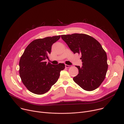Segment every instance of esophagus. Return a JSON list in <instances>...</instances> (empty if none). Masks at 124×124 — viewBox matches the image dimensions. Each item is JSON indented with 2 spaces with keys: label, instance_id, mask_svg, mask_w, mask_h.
Wrapping results in <instances>:
<instances>
[{
  "label": "esophagus",
  "instance_id": "1",
  "mask_svg": "<svg viewBox=\"0 0 124 124\" xmlns=\"http://www.w3.org/2000/svg\"><path fill=\"white\" fill-rule=\"evenodd\" d=\"M65 67L67 68H70V65H68V64H65Z\"/></svg>",
  "mask_w": 124,
  "mask_h": 124
}]
</instances>
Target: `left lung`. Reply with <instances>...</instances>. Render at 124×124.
<instances>
[{"label": "left lung", "mask_w": 124, "mask_h": 124, "mask_svg": "<svg viewBox=\"0 0 124 124\" xmlns=\"http://www.w3.org/2000/svg\"><path fill=\"white\" fill-rule=\"evenodd\" d=\"M61 38L74 54H81L83 66H76L78 75L74 82L87 91L97 89L105 78L108 65L106 53L92 36L83 33L62 35Z\"/></svg>", "instance_id": "obj_1"}]
</instances>
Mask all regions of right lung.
<instances>
[{"label":"right lung","instance_id":"right-lung-1","mask_svg":"<svg viewBox=\"0 0 124 124\" xmlns=\"http://www.w3.org/2000/svg\"><path fill=\"white\" fill-rule=\"evenodd\" d=\"M61 35L37 39L26 47L19 61V75L26 88L33 93L47 92L59 79L64 63L54 65L45 62L48 59L52 45Z\"/></svg>","mask_w":124,"mask_h":124}]
</instances>
